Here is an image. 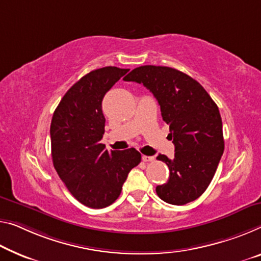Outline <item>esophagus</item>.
Wrapping results in <instances>:
<instances>
[{"mask_svg": "<svg viewBox=\"0 0 261 261\" xmlns=\"http://www.w3.org/2000/svg\"><path fill=\"white\" fill-rule=\"evenodd\" d=\"M142 161L143 162H151V161H154V156L142 155Z\"/></svg>", "mask_w": 261, "mask_h": 261, "instance_id": "obj_1", "label": "esophagus"}]
</instances>
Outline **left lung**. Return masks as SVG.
I'll list each match as a JSON object with an SVG mask.
<instances>
[{"instance_id":"8db88e82","label":"left lung","mask_w":261,"mask_h":261,"mask_svg":"<svg viewBox=\"0 0 261 261\" xmlns=\"http://www.w3.org/2000/svg\"><path fill=\"white\" fill-rule=\"evenodd\" d=\"M123 80L142 84L154 94L175 144L174 159L158 156L170 174L167 183L156 187V194L174 205L197 199L214 178L224 151L223 123L216 102L198 82L172 67L140 66Z\"/></svg>"}]
</instances>
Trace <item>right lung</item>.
I'll list each match as a JSON object with an SVG mask.
<instances>
[{"label":"right lung","instance_id":"1","mask_svg":"<svg viewBox=\"0 0 261 261\" xmlns=\"http://www.w3.org/2000/svg\"><path fill=\"white\" fill-rule=\"evenodd\" d=\"M128 71L115 66L91 71L66 92L52 117L55 169L72 196L92 209L114 203L128 172L141 162L135 148L110 151L101 143L106 121L102 99Z\"/></svg>","mask_w":261,"mask_h":261}]
</instances>
